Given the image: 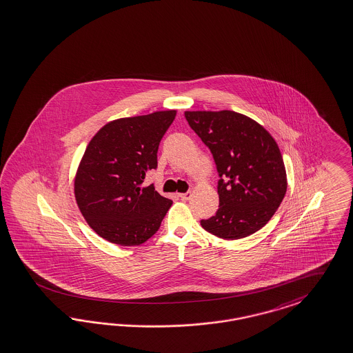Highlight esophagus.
Returning a JSON list of instances; mask_svg holds the SVG:
<instances>
[{"mask_svg":"<svg viewBox=\"0 0 353 353\" xmlns=\"http://www.w3.org/2000/svg\"><path fill=\"white\" fill-rule=\"evenodd\" d=\"M179 197L182 199V200H190L191 199V192H185V194H179Z\"/></svg>","mask_w":353,"mask_h":353,"instance_id":"esophagus-1","label":"esophagus"}]
</instances>
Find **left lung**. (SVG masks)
<instances>
[{"label": "left lung", "mask_w": 353, "mask_h": 353, "mask_svg": "<svg viewBox=\"0 0 353 353\" xmlns=\"http://www.w3.org/2000/svg\"><path fill=\"white\" fill-rule=\"evenodd\" d=\"M190 127L214 158L220 205L201 226L222 239L254 234L271 220L287 192V171L274 137L239 112L185 111Z\"/></svg>", "instance_id": "left-lung-1"}]
</instances>
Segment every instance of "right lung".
Segmentation results:
<instances>
[{"instance_id": "obj_1", "label": "right lung", "mask_w": 353, "mask_h": 353, "mask_svg": "<svg viewBox=\"0 0 353 353\" xmlns=\"http://www.w3.org/2000/svg\"><path fill=\"white\" fill-rule=\"evenodd\" d=\"M175 110L112 120L94 134L79 161L74 197L92 230L120 246H139L157 233L170 199L143 187L157 168L163 134Z\"/></svg>"}]
</instances>
